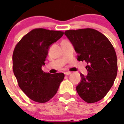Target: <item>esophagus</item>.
I'll list each match as a JSON object with an SVG mask.
<instances>
[{"instance_id":"esophagus-1","label":"esophagus","mask_w":124,"mask_h":124,"mask_svg":"<svg viewBox=\"0 0 124 124\" xmlns=\"http://www.w3.org/2000/svg\"><path fill=\"white\" fill-rule=\"evenodd\" d=\"M71 72H70V71H67V72H64V74H65L66 76H68V75H70V74H71Z\"/></svg>"}]
</instances>
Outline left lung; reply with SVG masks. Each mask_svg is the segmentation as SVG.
Wrapping results in <instances>:
<instances>
[{
    "mask_svg": "<svg viewBox=\"0 0 124 124\" xmlns=\"http://www.w3.org/2000/svg\"><path fill=\"white\" fill-rule=\"evenodd\" d=\"M78 53L77 60L85 61L88 74H80L81 81L76 91L87 103L101 100L110 90L117 74V59L108 38L96 30L82 28L64 32Z\"/></svg>",
    "mask_w": 124,
    "mask_h": 124,
    "instance_id": "left-lung-1",
    "label": "left lung"
}]
</instances>
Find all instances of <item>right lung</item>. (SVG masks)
<instances>
[{
	"label": "right lung",
	"instance_id": "obj_1",
	"mask_svg": "<svg viewBox=\"0 0 124 124\" xmlns=\"http://www.w3.org/2000/svg\"><path fill=\"white\" fill-rule=\"evenodd\" d=\"M63 34L61 31L35 28L23 37L14 48V75L20 88L34 101L45 103L50 101L64 79L63 73L51 74L41 70L50 46Z\"/></svg>",
	"mask_w": 124,
	"mask_h": 124
}]
</instances>
